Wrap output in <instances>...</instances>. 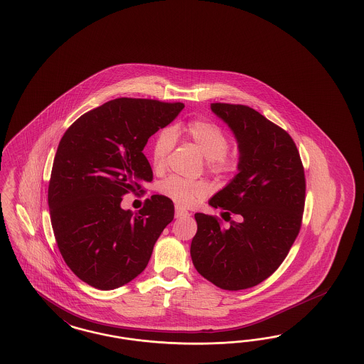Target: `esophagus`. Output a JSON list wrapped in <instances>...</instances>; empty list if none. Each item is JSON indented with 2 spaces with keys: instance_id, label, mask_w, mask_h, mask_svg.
I'll list each match as a JSON object with an SVG mask.
<instances>
[{
  "instance_id": "34e87169",
  "label": "esophagus",
  "mask_w": 364,
  "mask_h": 364,
  "mask_svg": "<svg viewBox=\"0 0 364 364\" xmlns=\"http://www.w3.org/2000/svg\"><path fill=\"white\" fill-rule=\"evenodd\" d=\"M189 216V212L186 210H183V208H180V207H176V210H175V218L176 219H181V218H187Z\"/></svg>"
}]
</instances>
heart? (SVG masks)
Listing matches in <instances>:
<instances>
[{"instance_id":"obj_1","label":"heart","mask_w":364,"mask_h":364,"mask_svg":"<svg viewBox=\"0 0 364 364\" xmlns=\"http://www.w3.org/2000/svg\"><path fill=\"white\" fill-rule=\"evenodd\" d=\"M183 131L189 140L196 144L198 149L208 159L207 166L216 176L232 177L240 172L242 154L230 151V136L218 122L208 119H193L188 122ZM176 145V133L172 128H163L154 136L151 157L156 169L166 166L169 154ZM160 192L183 208L196 205L210 193V186L205 181L187 180L183 177H166L159 186Z\"/></svg>"}]
</instances>
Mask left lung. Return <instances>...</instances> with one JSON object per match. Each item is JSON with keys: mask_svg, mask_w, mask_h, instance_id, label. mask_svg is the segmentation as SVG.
Here are the masks:
<instances>
[{"mask_svg": "<svg viewBox=\"0 0 364 364\" xmlns=\"http://www.w3.org/2000/svg\"><path fill=\"white\" fill-rule=\"evenodd\" d=\"M230 125L242 166L231 183L210 198L224 215L196 213L191 256L200 275L215 286L239 291L257 286L283 263L301 228L306 176L296 144L287 131L242 104L212 102Z\"/></svg>", "mask_w": 364, "mask_h": 364, "instance_id": "8db88e82", "label": "left lung"}]
</instances>
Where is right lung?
Listing matches in <instances>:
<instances>
[{
    "instance_id": "obj_1",
    "label": "right lung",
    "mask_w": 364,
    "mask_h": 364,
    "mask_svg": "<svg viewBox=\"0 0 364 364\" xmlns=\"http://www.w3.org/2000/svg\"><path fill=\"white\" fill-rule=\"evenodd\" d=\"M183 108L160 100H110L61 137L48 188L50 221L66 265L89 286L107 291L140 275L173 220V203L163 195L145 198L136 215L120 203L127 193L143 195L152 181L144 146Z\"/></svg>"
}]
</instances>
